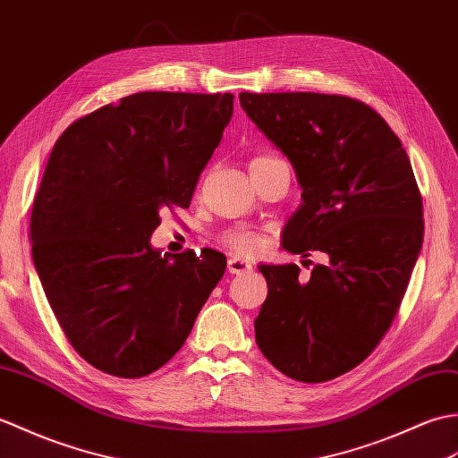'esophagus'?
Wrapping results in <instances>:
<instances>
[{"instance_id":"esophagus-1","label":"esophagus","mask_w":458,"mask_h":458,"mask_svg":"<svg viewBox=\"0 0 458 458\" xmlns=\"http://www.w3.org/2000/svg\"><path fill=\"white\" fill-rule=\"evenodd\" d=\"M227 270H229V274H245V272L252 270V264L247 259L231 257L227 262Z\"/></svg>"}]
</instances>
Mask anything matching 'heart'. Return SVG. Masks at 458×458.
Masks as SVG:
<instances>
[{
  "label": "heart",
  "mask_w": 458,
  "mask_h": 458,
  "mask_svg": "<svg viewBox=\"0 0 458 458\" xmlns=\"http://www.w3.org/2000/svg\"><path fill=\"white\" fill-rule=\"evenodd\" d=\"M267 160H274V157H267V155H259L250 160V165H260V162H267ZM227 245H231L237 252H255L260 247V237L255 235V233L250 231H235L231 233V235L225 237Z\"/></svg>",
  "instance_id": "1"
}]
</instances>
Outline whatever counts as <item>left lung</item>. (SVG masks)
I'll return each instance as SVG.
<instances>
[{"label": "left lung", "instance_id": "8db88e82", "mask_svg": "<svg viewBox=\"0 0 458 458\" xmlns=\"http://www.w3.org/2000/svg\"><path fill=\"white\" fill-rule=\"evenodd\" d=\"M239 99L301 188L282 249L329 257L306 282L296 264H260L268 296L257 344L293 380H333L380 343L420 257L423 208L408 152L357 99L311 91H242Z\"/></svg>", "mask_w": 458, "mask_h": 458}]
</instances>
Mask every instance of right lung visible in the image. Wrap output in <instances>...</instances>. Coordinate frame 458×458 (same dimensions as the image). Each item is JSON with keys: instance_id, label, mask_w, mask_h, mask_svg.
<instances>
[{"instance_id": "1", "label": "right lung", "mask_w": 458, "mask_h": 458, "mask_svg": "<svg viewBox=\"0 0 458 458\" xmlns=\"http://www.w3.org/2000/svg\"><path fill=\"white\" fill-rule=\"evenodd\" d=\"M233 94L139 91L74 121L50 152L30 216L33 262L72 347L140 378L180 351L227 259L162 255L160 209L188 208L233 115Z\"/></svg>"}]
</instances>
